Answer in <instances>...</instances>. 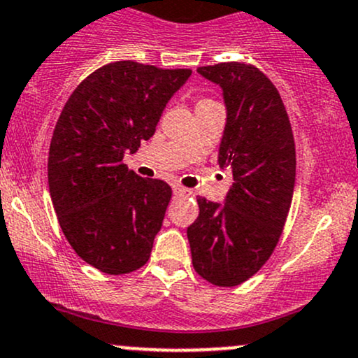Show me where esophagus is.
Returning <instances> with one entry per match:
<instances>
[{
    "mask_svg": "<svg viewBox=\"0 0 358 358\" xmlns=\"http://www.w3.org/2000/svg\"><path fill=\"white\" fill-rule=\"evenodd\" d=\"M173 192H175V195H190V193H192L190 190H188V188L180 187V185H175Z\"/></svg>",
    "mask_w": 358,
    "mask_h": 358,
    "instance_id": "obj_1",
    "label": "esophagus"
}]
</instances>
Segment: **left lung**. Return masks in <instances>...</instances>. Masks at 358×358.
Masks as SVG:
<instances>
[{"label":"left lung","instance_id":"obj_1","mask_svg":"<svg viewBox=\"0 0 358 358\" xmlns=\"http://www.w3.org/2000/svg\"><path fill=\"white\" fill-rule=\"evenodd\" d=\"M220 85L227 122L219 165L232 173L224 205L199 196L187 229L193 268L215 286H237L257 273L276 248L293 200L296 151L278 89L241 62L199 67Z\"/></svg>","mask_w":358,"mask_h":358}]
</instances>
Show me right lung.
I'll return each instance as SVG.
<instances>
[{
  "label": "right lung",
  "mask_w": 358,
  "mask_h": 358,
  "mask_svg": "<svg viewBox=\"0 0 358 358\" xmlns=\"http://www.w3.org/2000/svg\"><path fill=\"white\" fill-rule=\"evenodd\" d=\"M190 76L113 62L82 80L62 109L48 151L53 208L77 256L102 273H133L150 259L171 187L127 170L122 158L153 136Z\"/></svg>",
  "instance_id": "add662e5"
}]
</instances>
